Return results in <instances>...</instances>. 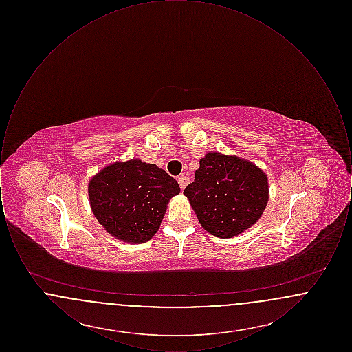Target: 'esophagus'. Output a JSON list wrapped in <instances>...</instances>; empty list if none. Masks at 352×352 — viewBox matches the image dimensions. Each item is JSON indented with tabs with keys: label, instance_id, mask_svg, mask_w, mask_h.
<instances>
[{
	"label": "esophagus",
	"instance_id": "esophagus-1",
	"mask_svg": "<svg viewBox=\"0 0 352 352\" xmlns=\"http://www.w3.org/2000/svg\"><path fill=\"white\" fill-rule=\"evenodd\" d=\"M188 182H190V178H188V177H186V175H182V177H179V178H178V184L181 186V190H184V187L187 186Z\"/></svg>",
	"mask_w": 352,
	"mask_h": 352
}]
</instances>
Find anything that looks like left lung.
Here are the masks:
<instances>
[{"mask_svg": "<svg viewBox=\"0 0 352 352\" xmlns=\"http://www.w3.org/2000/svg\"><path fill=\"white\" fill-rule=\"evenodd\" d=\"M195 179L184 188L201 227L217 237L240 234L263 215L268 203V178L263 170L232 155L208 153Z\"/></svg>", "mask_w": 352, "mask_h": 352, "instance_id": "obj_1", "label": "left lung"}]
</instances>
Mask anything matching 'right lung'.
<instances>
[{
	"instance_id": "1",
	"label": "right lung",
	"mask_w": 352,
	"mask_h": 352,
	"mask_svg": "<svg viewBox=\"0 0 352 352\" xmlns=\"http://www.w3.org/2000/svg\"><path fill=\"white\" fill-rule=\"evenodd\" d=\"M178 182L162 168L140 160L102 168L88 184L91 208L108 234L141 244L158 231Z\"/></svg>"
}]
</instances>
